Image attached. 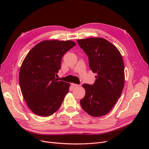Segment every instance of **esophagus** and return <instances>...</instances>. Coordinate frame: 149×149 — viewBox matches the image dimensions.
<instances>
[{"mask_svg":"<svg viewBox=\"0 0 149 149\" xmlns=\"http://www.w3.org/2000/svg\"><path fill=\"white\" fill-rule=\"evenodd\" d=\"M71 85L73 87H78V86H79V84H74V83H72L71 84Z\"/></svg>","mask_w":149,"mask_h":149,"instance_id":"1","label":"esophagus"}]
</instances>
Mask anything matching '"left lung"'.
I'll use <instances>...</instances> for the list:
<instances>
[{"instance_id": "1", "label": "left lung", "mask_w": 149, "mask_h": 149, "mask_svg": "<svg viewBox=\"0 0 149 149\" xmlns=\"http://www.w3.org/2000/svg\"><path fill=\"white\" fill-rule=\"evenodd\" d=\"M97 73L93 85L83 84L86 94L80 100L83 110L98 117L106 115L120 97L124 85V65L121 54L113 44L101 37L77 40Z\"/></svg>"}]
</instances>
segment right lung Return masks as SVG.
Listing matches in <instances>:
<instances>
[{
  "label": "right lung",
  "mask_w": 149,
  "mask_h": 149,
  "mask_svg": "<svg viewBox=\"0 0 149 149\" xmlns=\"http://www.w3.org/2000/svg\"><path fill=\"white\" fill-rule=\"evenodd\" d=\"M76 43L71 40H44L26 55L20 67L19 84L28 107L35 114L48 116L57 112L70 84L57 81L63 55Z\"/></svg>",
  "instance_id": "right-lung-1"
}]
</instances>
